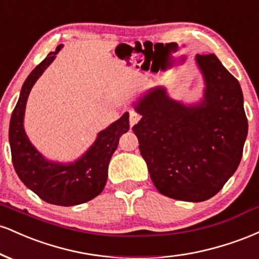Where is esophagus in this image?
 I'll use <instances>...</instances> for the list:
<instances>
[{
  "mask_svg": "<svg viewBox=\"0 0 259 259\" xmlns=\"http://www.w3.org/2000/svg\"><path fill=\"white\" fill-rule=\"evenodd\" d=\"M140 119H141V115L138 114L136 112H130V118H129L130 125H132V126L135 125V124L138 123Z\"/></svg>",
  "mask_w": 259,
  "mask_h": 259,
  "instance_id": "34e87169",
  "label": "esophagus"
}]
</instances>
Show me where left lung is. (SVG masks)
Returning a JSON list of instances; mask_svg holds the SVG:
<instances>
[{"label": "left lung", "mask_w": 259, "mask_h": 259, "mask_svg": "<svg viewBox=\"0 0 259 259\" xmlns=\"http://www.w3.org/2000/svg\"><path fill=\"white\" fill-rule=\"evenodd\" d=\"M204 81L200 101L185 105L164 86L134 103L133 126L154 186L174 200L202 202L218 194L236 171L248 124L239 81L215 55H197Z\"/></svg>", "instance_id": "obj_1"}]
</instances>
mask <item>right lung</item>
<instances>
[{
	"instance_id": "1",
	"label": "right lung",
	"mask_w": 259,
	"mask_h": 259,
	"mask_svg": "<svg viewBox=\"0 0 259 259\" xmlns=\"http://www.w3.org/2000/svg\"><path fill=\"white\" fill-rule=\"evenodd\" d=\"M62 47L63 45H58L55 52H50L23 84L11 117L10 145L14 169L24 185L47 203L68 207L85 203L102 192L112 154L117 150L120 136L129 130V113L125 112L97 134L94 144L74 162L59 163L45 158L26 136L25 107L32 86Z\"/></svg>"
}]
</instances>
